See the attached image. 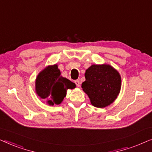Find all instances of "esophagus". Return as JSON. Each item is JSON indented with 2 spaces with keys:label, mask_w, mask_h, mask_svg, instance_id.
I'll list each match as a JSON object with an SVG mask.
<instances>
[{
  "label": "esophagus",
  "mask_w": 152,
  "mask_h": 152,
  "mask_svg": "<svg viewBox=\"0 0 152 152\" xmlns=\"http://www.w3.org/2000/svg\"><path fill=\"white\" fill-rule=\"evenodd\" d=\"M75 84H76V86H78V87H80V86L81 82H80V80H75Z\"/></svg>",
  "instance_id": "obj_1"
}]
</instances>
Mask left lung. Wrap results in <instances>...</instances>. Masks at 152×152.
Here are the masks:
<instances>
[{
  "label": "left lung",
  "mask_w": 152,
  "mask_h": 152,
  "mask_svg": "<svg viewBox=\"0 0 152 152\" xmlns=\"http://www.w3.org/2000/svg\"><path fill=\"white\" fill-rule=\"evenodd\" d=\"M83 91L95 107L103 108L117 98L121 88V78L117 70L109 65H92L86 70Z\"/></svg>",
  "instance_id": "left-lung-1"
}]
</instances>
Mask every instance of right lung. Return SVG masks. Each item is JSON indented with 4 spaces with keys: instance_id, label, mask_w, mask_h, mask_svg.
I'll list each match as a JSON object with an SVG mask.
<instances>
[{
    "instance_id": "add662e5",
    "label": "right lung",
    "mask_w": 152,
    "mask_h": 152,
    "mask_svg": "<svg viewBox=\"0 0 152 152\" xmlns=\"http://www.w3.org/2000/svg\"><path fill=\"white\" fill-rule=\"evenodd\" d=\"M75 84L61 76L57 65L45 68L37 76L36 91L39 97L46 99L50 105L59 104L66 95L68 88H74Z\"/></svg>"
}]
</instances>
